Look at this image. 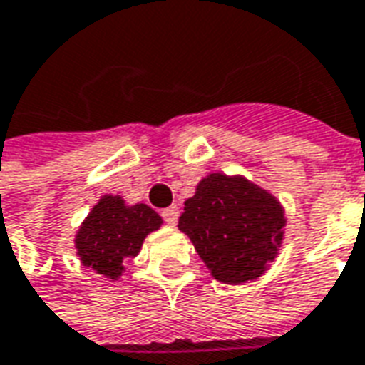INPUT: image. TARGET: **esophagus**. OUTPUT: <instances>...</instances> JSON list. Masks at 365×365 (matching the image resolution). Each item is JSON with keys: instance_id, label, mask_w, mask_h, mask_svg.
Returning <instances> with one entry per match:
<instances>
[{"instance_id": "esophagus-1", "label": "esophagus", "mask_w": 365, "mask_h": 365, "mask_svg": "<svg viewBox=\"0 0 365 365\" xmlns=\"http://www.w3.org/2000/svg\"><path fill=\"white\" fill-rule=\"evenodd\" d=\"M161 215H163V220L167 223H171V225H175L177 223V220H179V208L173 204V206H169V208H165L163 212H161Z\"/></svg>"}]
</instances>
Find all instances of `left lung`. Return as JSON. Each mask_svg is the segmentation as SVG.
I'll return each mask as SVG.
<instances>
[{"label":"left lung","mask_w":365,"mask_h":365,"mask_svg":"<svg viewBox=\"0 0 365 365\" xmlns=\"http://www.w3.org/2000/svg\"><path fill=\"white\" fill-rule=\"evenodd\" d=\"M282 204L241 175L210 173L185 202L179 230L188 235L217 282L257 280L280 251Z\"/></svg>","instance_id":"obj_1"}]
</instances>
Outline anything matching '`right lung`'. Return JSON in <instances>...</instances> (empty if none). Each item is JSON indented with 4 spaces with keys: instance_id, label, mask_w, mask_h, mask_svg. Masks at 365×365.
<instances>
[{
    "instance_id": "obj_1",
    "label": "right lung",
    "mask_w": 365,
    "mask_h": 365,
    "mask_svg": "<svg viewBox=\"0 0 365 365\" xmlns=\"http://www.w3.org/2000/svg\"><path fill=\"white\" fill-rule=\"evenodd\" d=\"M161 223V215L148 204L126 206L122 196L106 194L77 230V257L83 267L118 280L124 272V260L134 259L143 239L159 230Z\"/></svg>"
}]
</instances>
